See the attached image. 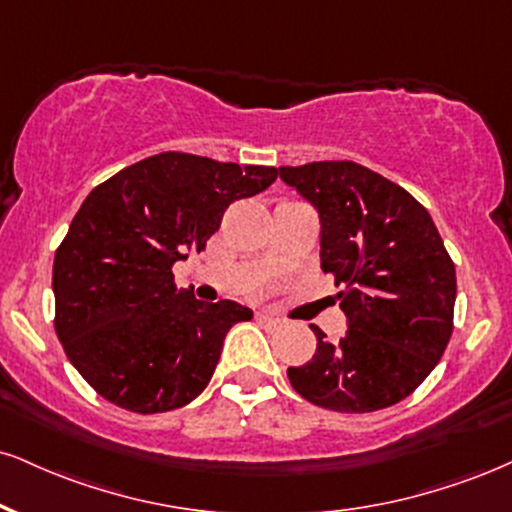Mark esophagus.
<instances>
[{
	"label": "esophagus",
	"mask_w": 512,
	"mask_h": 512,
	"mask_svg": "<svg viewBox=\"0 0 512 512\" xmlns=\"http://www.w3.org/2000/svg\"><path fill=\"white\" fill-rule=\"evenodd\" d=\"M257 324L264 326V329H269V331H276L281 326V319H276L272 315H257Z\"/></svg>",
	"instance_id": "1"
}]
</instances>
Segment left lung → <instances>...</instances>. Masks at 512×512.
<instances>
[{
    "mask_svg": "<svg viewBox=\"0 0 512 512\" xmlns=\"http://www.w3.org/2000/svg\"><path fill=\"white\" fill-rule=\"evenodd\" d=\"M319 214V260L341 286L348 329L336 343L312 324L317 350L288 367L305 400L374 412L410 396L453 334L455 267L432 217L408 190L355 162L279 166Z\"/></svg>",
    "mask_w": 512,
    "mask_h": 512,
    "instance_id": "1",
    "label": "left lung"
}]
</instances>
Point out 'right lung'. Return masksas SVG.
Wrapping results in <instances>:
<instances>
[{"label":"right lung","instance_id":"1","mask_svg":"<svg viewBox=\"0 0 512 512\" xmlns=\"http://www.w3.org/2000/svg\"><path fill=\"white\" fill-rule=\"evenodd\" d=\"M276 176L274 166L162 152L85 197L54 255V329L102 398L152 415L205 391L226 334L252 310L178 291L171 267L205 250L231 202L262 193Z\"/></svg>","mask_w":512,"mask_h":512}]
</instances>
